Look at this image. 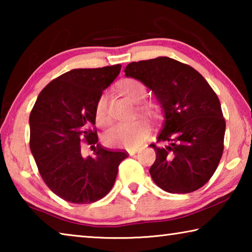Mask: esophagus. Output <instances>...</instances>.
Listing matches in <instances>:
<instances>
[{"label":"esophagus","mask_w":252,"mask_h":252,"mask_svg":"<svg viewBox=\"0 0 252 252\" xmlns=\"http://www.w3.org/2000/svg\"><path fill=\"white\" fill-rule=\"evenodd\" d=\"M140 149L139 148H131V149H127V153H129L130 156H134L136 152H139Z\"/></svg>","instance_id":"esophagus-1"}]
</instances>
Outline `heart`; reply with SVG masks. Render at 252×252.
Returning <instances> with one entry per match:
<instances>
[{
  "label": "heart",
  "mask_w": 252,
  "mask_h": 252,
  "mask_svg": "<svg viewBox=\"0 0 252 252\" xmlns=\"http://www.w3.org/2000/svg\"><path fill=\"white\" fill-rule=\"evenodd\" d=\"M119 90L131 101L139 103L147 95V89L142 82L135 79H126L119 83ZM108 96L103 93L95 105V121L100 126H106L110 123L106 109ZM150 126L144 120H136L126 123H117L105 132L104 143L112 148H132L141 143L147 138Z\"/></svg>",
  "instance_id": "1"
}]
</instances>
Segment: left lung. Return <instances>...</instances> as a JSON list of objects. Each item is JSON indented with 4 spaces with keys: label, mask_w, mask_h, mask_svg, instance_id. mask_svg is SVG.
Listing matches in <instances>:
<instances>
[{
    "label": "left lung",
    "mask_w": 252,
    "mask_h": 252,
    "mask_svg": "<svg viewBox=\"0 0 252 252\" xmlns=\"http://www.w3.org/2000/svg\"><path fill=\"white\" fill-rule=\"evenodd\" d=\"M126 78L142 82L159 102L164 121L150 147L152 180L170 193H189L210 180L223 152L225 121L218 96L206 79L168 57L131 62Z\"/></svg>",
    "instance_id": "obj_1"
}]
</instances>
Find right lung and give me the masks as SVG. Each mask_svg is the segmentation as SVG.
I'll return each instance as SVG.
<instances>
[{"instance_id": "right-lung-1", "label": "right lung", "mask_w": 252, "mask_h": 252, "mask_svg": "<svg viewBox=\"0 0 252 252\" xmlns=\"http://www.w3.org/2000/svg\"><path fill=\"white\" fill-rule=\"evenodd\" d=\"M121 64L74 69L58 76L37 96L30 114V149L42 179L58 197L71 203H92L105 197L126 152L97 143L95 105L116 80ZM81 141L94 147L83 158Z\"/></svg>"}]
</instances>
